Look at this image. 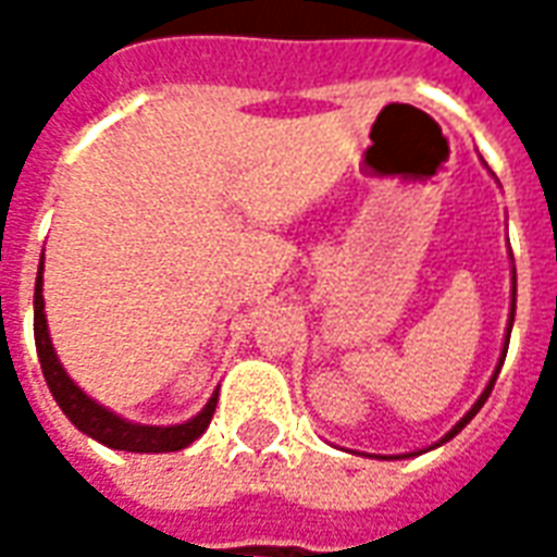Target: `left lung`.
Segmentation results:
<instances>
[{"label":"left lung","instance_id":"8db88e82","mask_svg":"<svg viewBox=\"0 0 557 557\" xmlns=\"http://www.w3.org/2000/svg\"><path fill=\"white\" fill-rule=\"evenodd\" d=\"M513 313H516V271H513V304H510V325H507V339H504V351H502V361H498V370H495V375H492V382H490V385H486V391H483V394H480L478 403H474V406H471V411H468L466 418H462V420H459V423H456L454 430H450V432H447V435H444L442 442H450V438H454L456 432L462 430V426H466L468 420H471V418H474V414H478L480 406H483V403H486V397H490V394H492V385H495V379H498V373H502L504 355H507V346H510V327H513Z\"/></svg>","mask_w":557,"mask_h":557}]
</instances>
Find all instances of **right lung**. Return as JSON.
Returning a JSON list of instances; mask_svg holds the SVG:
<instances>
[{"instance_id": "1", "label": "right lung", "mask_w": 557, "mask_h": 557, "mask_svg": "<svg viewBox=\"0 0 557 557\" xmlns=\"http://www.w3.org/2000/svg\"><path fill=\"white\" fill-rule=\"evenodd\" d=\"M41 268H38V280H35V346H38V361H41L44 379L50 385V394L59 403V409L65 411L67 420L77 426L79 432L91 435L95 442L115 447V450H131V454H172L182 450L187 444H194L202 432L208 430V423L214 418L218 409V394L208 399V406L196 418L187 423H175V426H139V423H127L110 409L98 406L95 399H89L79 391L67 373L62 370V363L55 358L53 343L47 334V315H44V295H41Z\"/></svg>"}]
</instances>
